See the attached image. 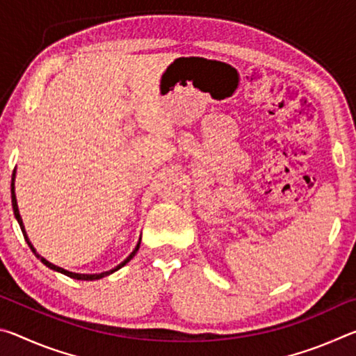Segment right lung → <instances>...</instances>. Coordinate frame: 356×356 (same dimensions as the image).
<instances>
[{"label": "right lung", "instance_id": "add662e5", "mask_svg": "<svg viewBox=\"0 0 356 356\" xmlns=\"http://www.w3.org/2000/svg\"><path fill=\"white\" fill-rule=\"evenodd\" d=\"M12 207H14V213H15V218H17V221H19V225H20V229H22V232H23V236H25V240L28 242V246L29 248H31V251L34 252L35 256H38L40 261H42V264H45L48 268H51V270H56V272H59V273H63V275H65V276H69V278H74V280H83V281H94V280H100V278H104V276H108V275H111L113 272H116V270H119L120 267H124L125 264H127L131 257H134L135 254H136V251H138V248H140V242H138V245H136V248L130 252V256L125 259L124 262H120L116 268H113V270H110V272H104V273H99V275H80V273H72V272H67V270H64V268H61V267H56V265H53L51 262H48L47 259H44L42 256H39L38 252H35V250H34V246L31 245V242H29V238H28V236H26V232H25V226H23V221H22V216H20V213H19V207H17V200H15V191H14V177H12Z\"/></svg>", "mask_w": 356, "mask_h": 356}]
</instances>
